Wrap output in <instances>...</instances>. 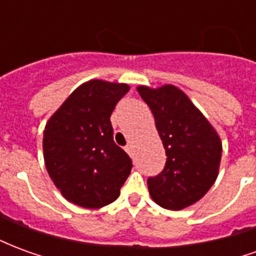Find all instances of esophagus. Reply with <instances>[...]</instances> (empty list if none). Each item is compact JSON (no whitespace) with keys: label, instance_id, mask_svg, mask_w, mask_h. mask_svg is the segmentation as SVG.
Here are the masks:
<instances>
[{"label":"esophagus","instance_id":"1","mask_svg":"<svg viewBox=\"0 0 256 256\" xmlns=\"http://www.w3.org/2000/svg\"><path fill=\"white\" fill-rule=\"evenodd\" d=\"M124 150H126V152H128V155L132 156V158H133L134 156V148H133V145H126V146H124Z\"/></svg>","mask_w":256,"mask_h":256}]
</instances>
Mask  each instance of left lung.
<instances>
[{
	"instance_id": "left-lung-1",
	"label": "left lung",
	"mask_w": 256,
	"mask_h": 256,
	"mask_svg": "<svg viewBox=\"0 0 256 256\" xmlns=\"http://www.w3.org/2000/svg\"><path fill=\"white\" fill-rule=\"evenodd\" d=\"M166 150V164L148 177L156 203L167 210H182L203 198L218 176L222 144L212 126L186 94L176 86L160 89L140 86Z\"/></svg>"
}]
</instances>
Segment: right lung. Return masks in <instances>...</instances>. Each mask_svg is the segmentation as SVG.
I'll return each instance as SVG.
<instances>
[{
  "label": "right lung",
  "instance_id": "obj_1",
  "mask_svg": "<svg viewBox=\"0 0 256 256\" xmlns=\"http://www.w3.org/2000/svg\"><path fill=\"white\" fill-rule=\"evenodd\" d=\"M128 84L89 80L74 92L44 132L49 176L64 198L84 208L115 202L132 172V159L114 141L112 111Z\"/></svg>",
  "mask_w": 256,
  "mask_h": 256
}]
</instances>
